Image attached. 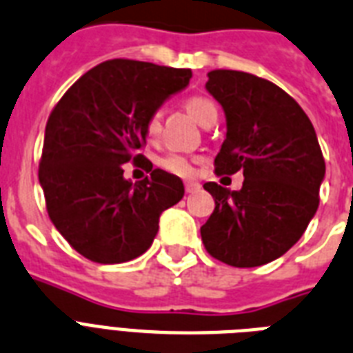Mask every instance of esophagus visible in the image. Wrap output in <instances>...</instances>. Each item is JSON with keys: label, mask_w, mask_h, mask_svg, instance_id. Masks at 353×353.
<instances>
[{"label": "esophagus", "mask_w": 353, "mask_h": 353, "mask_svg": "<svg viewBox=\"0 0 353 353\" xmlns=\"http://www.w3.org/2000/svg\"><path fill=\"white\" fill-rule=\"evenodd\" d=\"M184 190L185 193H195V191L201 190V184H199V182H185Z\"/></svg>", "instance_id": "1"}]
</instances>
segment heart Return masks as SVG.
I'll use <instances>...</instances> for the list:
<instances>
[{"label":"heart","mask_w":353,"mask_h":353,"mask_svg":"<svg viewBox=\"0 0 353 353\" xmlns=\"http://www.w3.org/2000/svg\"><path fill=\"white\" fill-rule=\"evenodd\" d=\"M185 110L190 112L195 121H199L201 125H206L208 119H212L214 116H217V108L210 99L202 97V95H193L190 99H185L184 103ZM162 130V119H160V114L158 112H152L151 116L147 117L145 121V134L147 138H158V134ZM195 162L196 158L184 157V154H168L160 160V165H162L168 173H173L176 176H182V179H190L195 174Z\"/></svg>","instance_id":"1"}]
</instances>
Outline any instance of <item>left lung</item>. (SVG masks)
<instances>
[{"mask_svg": "<svg viewBox=\"0 0 353 353\" xmlns=\"http://www.w3.org/2000/svg\"><path fill=\"white\" fill-rule=\"evenodd\" d=\"M206 90L226 116L215 173L243 171V188L206 182L214 214L201 226L208 254L232 267H259L299 241L319 208L326 163L315 128L280 86L252 73L214 70Z\"/></svg>", "mask_w": 353, "mask_h": 353, "instance_id": "left-lung-1", "label": "left lung"}]
</instances>
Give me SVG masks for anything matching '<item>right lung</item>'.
<instances>
[{
	"label": "right lung",
	"mask_w": 353,
	"mask_h": 353,
	"mask_svg": "<svg viewBox=\"0 0 353 353\" xmlns=\"http://www.w3.org/2000/svg\"><path fill=\"white\" fill-rule=\"evenodd\" d=\"M191 70L114 59L86 72L49 114L38 179L54 228L95 263H123L152 245L158 221L184 196L179 176L139 149L145 121L190 84ZM152 173L136 185L122 163Z\"/></svg>",
	"instance_id": "obj_1"
}]
</instances>
